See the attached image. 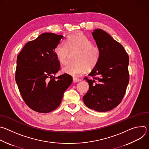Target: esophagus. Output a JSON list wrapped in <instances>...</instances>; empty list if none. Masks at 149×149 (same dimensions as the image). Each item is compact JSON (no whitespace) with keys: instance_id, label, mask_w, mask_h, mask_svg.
<instances>
[{"instance_id":"1","label":"esophagus","mask_w":149,"mask_h":149,"mask_svg":"<svg viewBox=\"0 0 149 149\" xmlns=\"http://www.w3.org/2000/svg\"><path fill=\"white\" fill-rule=\"evenodd\" d=\"M81 79H79V78H77V77H73V81H74V82H78V81H79Z\"/></svg>"}]
</instances>
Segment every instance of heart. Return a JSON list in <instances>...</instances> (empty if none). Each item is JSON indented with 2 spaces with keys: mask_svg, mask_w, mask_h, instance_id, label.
<instances>
[{
  "mask_svg": "<svg viewBox=\"0 0 149 149\" xmlns=\"http://www.w3.org/2000/svg\"><path fill=\"white\" fill-rule=\"evenodd\" d=\"M55 54L61 64L67 62L70 53L74 55L72 62H70L62 69L63 73L77 75L87 70H91L97 65L101 56L100 48L93 44L92 40L83 33L70 36L64 43L58 44L54 50Z\"/></svg>",
  "mask_w": 149,
  "mask_h": 149,
  "instance_id": "b5f03b06",
  "label": "heart"
}]
</instances>
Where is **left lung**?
I'll return each mask as SVG.
<instances>
[{
    "mask_svg": "<svg viewBox=\"0 0 149 149\" xmlns=\"http://www.w3.org/2000/svg\"><path fill=\"white\" fill-rule=\"evenodd\" d=\"M101 56L97 65L85 77L90 85L83 101L96 111H110L121 102L129 82V57L124 47L101 29L93 32Z\"/></svg>",
    "mask_w": 149,
    "mask_h": 149,
    "instance_id": "1",
    "label": "left lung"
}]
</instances>
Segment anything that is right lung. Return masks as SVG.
<instances>
[{
  "instance_id": "1",
  "label": "right lung",
  "mask_w": 149,
  "mask_h": 149,
  "mask_svg": "<svg viewBox=\"0 0 149 149\" xmlns=\"http://www.w3.org/2000/svg\"><path fill=\"white\" fill-rule=\"evenodd\" d=\"M62 38L54 33H42L26 44L17 56L15 80L19 92L26 104L36 112L55 110L72 82L68 74L53 76L61 68L54 50Z\"/></svg>"
}]
</instances>
